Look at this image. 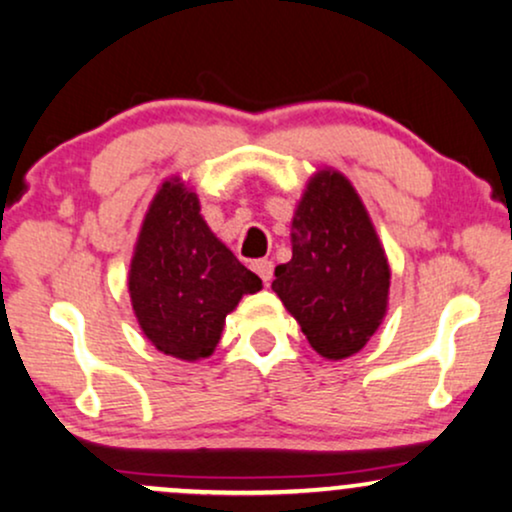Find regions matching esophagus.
I'll return each instance as SVG.
<instances>
[{
    "label": "esophagus",
    "mask_w": 512,
    "mask_h": 512,
    "mask_svg": "<svg viewBox=\"0 0 512 512\" xmlns=\"http://www.w3.org/2000/svg\"><path fill=\"white\" fill-rule=\"evenodd\" d=\"M252 269H255L264 284L269 286V281H272V276H274V262L272 260H257V262H252Z\"/></svg>",
    "instance_id": "obj_1"
}]
</instances>
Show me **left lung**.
I'll use <instances>...</instances> for the list:
<instances>
[{"mask_svg":"<svg viewBox=\"0 0 512 512\" xmlns=\"http://www.w3.org/2000/svg\"><path fill=\"white\" fill-rule=\"evenodd\" d=\"M291 250V262L274 269V293L317 354H358L385 317L390 264L342 173L325 168L310 178L291 221Z\"/></svg>","mask_w":512,"mask_h":512,"instance_id":"obj_1","label":"left lung"}]
</instances>
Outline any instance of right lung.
Segmentation results:
<instances>
[{
  "mask_svg": "<svg viewBox=\"0 0 512 512\" xmlns=\"http://www.w3.org/2000/svg\"><path fill=\"white\" fill-rule=\"evenodd\" d=\"M262 279L238 262L199 214L180 178L158 187L129 264V298L151 344L180 361L214 354L226 315Z\"/></svg>",
  "mask_w": 512,
  "mask_h": 512,
  "instance_id": "obj_1",
  "label": "right lung"
}]
</instances>
